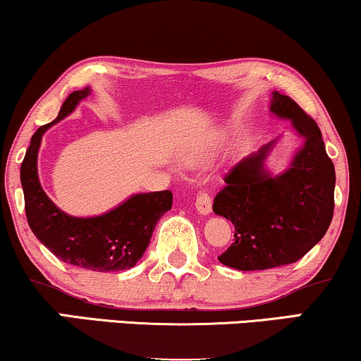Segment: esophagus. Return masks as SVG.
Masks as SVG:
<instances>
[{"label":"esophagus","mask_w":361,"mask_h":361,"mask_svg":"<svg viewBox=\"0 0 361 361\" xmlns=\"http://www.w3.org/2000/svg\"><path fill=\"white\" fill-rule=\"evenodd\" d=\"M195 207H197L200 215H208L212 212V198L207 193H200L197 202H195Z\"/></svg>","instance_id":"obj_1"}]
</instances>
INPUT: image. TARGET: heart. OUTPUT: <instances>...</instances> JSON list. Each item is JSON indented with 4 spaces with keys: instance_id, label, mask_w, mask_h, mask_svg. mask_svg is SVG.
Wrapping results in <instances>:
<instances>
[{
    "instance_id": "1",
    "label": "heart",
    "mask_w": 361,
    "mask_h": 361,
    "mask_svg": "<svg viewBox=\"0 0 361 361\" xmlns=\"http://www.w3.org/2000/svg\"><path fill=\"white\" fill-rule=\"evenodd\" d=\"M183 158H185V161H186V163L197 164V163L202 161V151H200V149H195V147H193V149L185 151Z\"/></svg>"
}]
</instances>
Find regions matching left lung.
<instances>
[{"mask_svg": "<svg viewBox=\"0 0 361 361\" xmlns=\"http://www.w3.org/2000/svg\"><path fill=\"white\" fill-rule=\"evenodd\" d=\"M269 111L289 119L302 145L279 175L266 168L277 139L245 156L225 175L214 212L233 224L235 240L219 260L238 271L296 262L324 237L333 219L336 175L318 124L277 90Z\"/></svg>", "mask_w": 361, "mask_h": 361, "instance_id": "obj_1", "label": "left lung"}]
</instances>
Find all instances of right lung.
Instances as JSON below:
<instances>
[{
  "label": "right lung",
  "mask_w": 361,
  "mask_h": 361,
  "mask_svg": "<svg viewBox=\"0 0 361 361\" xmlns=\"http://www.w3.org/2000/svg\"><path fill=\"white\" fill-rule=\"evenodd\" d=\"M90 92V87L72 92L63 101L56 119L38 128L32 136L20 169L25 210L35 237L55 257L97 272L126 271L136 266L149 245L156 224L171 210V192L136 193L106 214L84 219L60 210L43 192L38 180V149L43 134L72 114Z\"/></svg>",
  "instance_id": "right-lung-1"
}]
</instances>
